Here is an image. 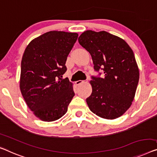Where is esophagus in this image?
Listing matches in <instances>:
<instances>
[{"instance_id":"1","label":"esophagus","mask_w":157,"mask_h":157,"mask_svg":"<svg viewBox=\"0 0 157 157\" xmlns=\"http://www.w3.org/2000/svg\"><path fill=\"white\" fill-rule=\"evenodd\" d=\"M87 82V81H85V80H78V81H76L75 82V84H76V85H80V84L85 83V82Z\"/></svg>"}]
</instances>
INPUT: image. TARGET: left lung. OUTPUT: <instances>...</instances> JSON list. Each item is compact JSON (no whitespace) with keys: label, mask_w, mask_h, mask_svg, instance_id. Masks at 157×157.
<instances>
[{"label":"left lung","mask_w":157,"mask_h":157,"mask_svg":"<svg viewBox=\"0 0 157 157\" xmlns=\"http://www.w3.org/2000/svg\"><path fill=\"white\" fill-rule=\"evenodd\" d=\"M78 41L90 53L95 71L104 73L103 78L92 77V92L86 99L89 108L102 118H118L130 107L138 85L134 53L123 39L105 31L87 30Z\"/></svg>","instance_id":"left-lung-1"}]
</instances>
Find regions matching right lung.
Wrapping results in <instances>:
<instances>
[{
	"label": "right lung",
	"instance_id": "1",
	"mask_svg": "<svg viewBox=\"0 0 157 157\" xmlns=\"http://www.w3.org/2000/svg\"><path fill=\"white\" fill-rule=\"evenodd\" d=\"M78 34L51 31L28 44L21 62L20 88L37 118L54 121L64 116L75 96L72 83L62 79L65 62Z\"/></svg>",
	"mask_w": 157,
	"mask_h": 157
}]
</instances>
